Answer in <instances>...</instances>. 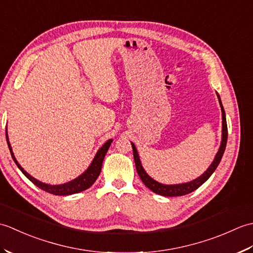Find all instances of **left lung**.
Returning a JSON list of instances; mask_svg holds the SVG:
<instances>
[{
    "instance_id": "left-lung-1",
    "label": "left lung",
    "mask_w": 253,
    "mask_h": 253,
    "mask_svg": "<svg viewBox=\"0 0 253 253\" xmlns=\"http://www.w3.org/2000/svg\"><path fill=\"white\" fill-rule=\"evenodd\" d=\"M218 96V101H219V104H221V109H222V118H223V129H222V143H221V147H219L218 152L216 154L215 159H214L213 163L210 165V168L204 171V174L201 175L200 177H198L197 179L192 180L190 182H186V184H179V185H163V184H160V182L155 181L154 179H152L151 177H150L147 173L146 170L143 169L141 162H140V159H139V155L137 152V149L135 147V144L131 143V147H132V151H133V159H135V164H136V169L138 171V175L140 177V179L142 180V182L144 185H146L149 189H151L153 192L158 193V195L161 196H164V197H179V196H185L188 195V193H190L192 191H195L196 189H198L199 187H200L203 182H206L209 178L210 176L213 174V171L216 169V168L218 166L219 162H221L222 157L224 154L225 151V148H226V143H227V123H226V115H225V111H224V107L222 105V102L221 99H219V95Z\"/></svg>"
}]
</instances>
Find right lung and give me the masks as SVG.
<instances>
[{
    "label": "right lung",
    "mask_w": 253,
    "mask_h": 253,
    "mask_svg": "<svg viewBox=\"0 0 253 253\" xmlns=\"http://www.w3.org/2000/svg\"><path fill=\"white\" fill-rule=\"evenodd\" d=\"M6 140H7V144H8V148H9V151L10 154H12V158L14 160V162L16 163V165L18 166V169L23 171V174L28 178L31 182H34V184L39 187L40 189L44 190L49 193H52V195H55V196H68V195H74V193H78L80 191H84L85 189H88L90 186L93 185V182L98 178L99 175H100V171L102 169V163H103V160L105 154L107 152V150H109L111 143H112V139H110L109 141H106L103 147H102L98 153L95 154V157L92 161V163L88 168V169L84 171L83 175H80L78 178L74 179L69 182H66V184L64 185H57V186H51V185H47V184H43V182H41L39 180H37L34 177L30 176L27 171L21 168V166L18 164L17 161H16L15 157H14V153L12 151V147H10L9 141H8V137H7V131H6Z\"/></svg>",
    "instance_id": "1"
}]
</instances>
